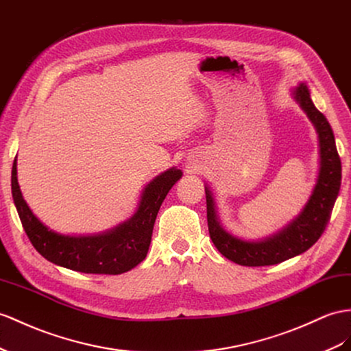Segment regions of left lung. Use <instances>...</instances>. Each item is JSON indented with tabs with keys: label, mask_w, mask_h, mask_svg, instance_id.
Listing matches in <instances>:
<instances>
[{
	"label": "left lung",
	"mask_w": 351,
	"mask_h": 351,
	"mask_svg": "<svg viewBox=\"0 0 351 351\" xmlns=\"http://www.w3.org/2000/svg\"><path fill=\"white\" fill-rule=\"evenodd\" d=\"M291 95L307 114L319 138V173L302 210L276 234L261 240H245L221 226L213 194L209 185L204 186L210 239L223 256L239 265H274L308 250L325 231L339 193L341 160L330 124L314 106L307 84L300 83Z\"/></svg>",
	"instance_id": "1"
}]
</instances>
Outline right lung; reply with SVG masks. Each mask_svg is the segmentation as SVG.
I'll return each mask as SVG.
<instances>
[{
  "label": "right lung",
  "instance_id": "1",
  "mask_svg": "<svg viewBox=\"0 0 351 351\" xmlns=\"http://www.w3.org/2000/svg\"><path fill=\"white\" fill-rule=\"evenodd\" d=\"M181 178V169H167L143 188L132 218L111 230L87 236L60 234L35 217L17 182L16 158L12 169V194L25 232L47 261L80 273L121 274L145 259L160 206Z\"/></svg>",
  "mask_w": 351,
  "mask_h": 351
}]
</instances>
